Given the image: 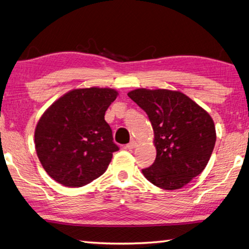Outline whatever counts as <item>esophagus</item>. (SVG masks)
<instances>
[{"label": "esophagus", "mask_w": 249, "mask_h": 249, "mask_svg": "<svg viewBox=\"0 0 249 249\" xmlns=\"http://www.w3.org/2000/svg\"><path fill=\"white\" fill-rule=\"evenodd\" d=\"M136 146H137V142H135V141H132V142H129V144L126 145V148H127V149H134V148H136Z\"/></svg>", "instance_id": "34e87169"}]
</instances>
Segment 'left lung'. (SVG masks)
<instances>
[{
	"label": "left lung",
	"mask_w": 249,
	"mask_h": 249,
	"mask_svg": "<svg viewBox=\"0 0 249 249\" xmlns=\"http://www.w3.org/2000/svg\"><path fill=\"white\" fill-rule=\"evenodd\" d=\"M148 115L157 150L145 178L165 190H177L199 176L216 142L215 126L204 108L180 91L145 88L127 93Z\"/></svg>",
	"instance_id": "obj_1"
}]
</instances>
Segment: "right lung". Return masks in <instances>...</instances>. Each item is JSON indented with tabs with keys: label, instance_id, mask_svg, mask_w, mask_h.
Instances as JSON below:
<instances>
[{
	"label": "right lung",
	"instance_id": "right-lung-1",
	"mask_svg": "<svg viewBox=\"0 0 249 249\" xmlns=\"http://www.w3.org/2000/svg\"><path fill=\"white\" fill-rule=\"evenodd\" d=\"M119 92L73 89L46 109L35 128V148L45 171L65 187H82L102 176L119 150L104 115Z\"/></svg>",
	"mask_w": 249,
	"mask_h": 249
}]
</instances>
